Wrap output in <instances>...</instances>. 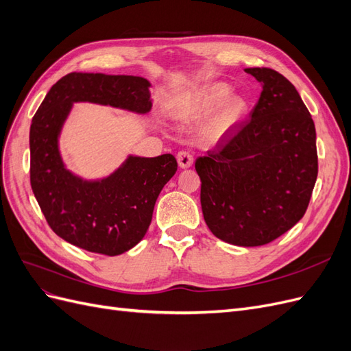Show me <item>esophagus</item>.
<instances>
[{
    "instance_id": "obj_1",
    "label": "esophagus",
    "mask_w": 351,
    "mask_h": 351,
    "mask_svg": "<svg viewBox=\"0 0 351 351\" xmlns=\"http://www.w3.org/2000/svg\"><path fill=\"white\" fill-rule=\"evenodd\" d=\"M177 162L180 168H189L193 164V155L189 151H180L177 154Z\"/></svg>"
}]
</instances>
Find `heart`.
<instances>
[{
    "label": "heart",
    "mask_w": 351,
    "mask_h": 351,
    "mask_svg": "<svg viewBox=\"0 0 351 351\" xmlns=\"http://www.w3.org/2000/svg\"><path fill=\"white\" fill-rule=\"evenodd\" d=\"M228 84L215 83L186 99L177 110L180 119H199L214 111V115L205 129V137L209 142H218L231 133L243 121L247 112V102L239 95H231Z\"/></svg>",
    "instance_id": "obj_1"
}]
</instances>
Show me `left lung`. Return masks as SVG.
Returning a JSON list of instances; mask_svg holds the SVG:
<instances>
[{
  "label": "left lung",
  "instance_id": "obj_1",
  "mask_svg": "<svg viewBox=\"0 0 351 351\" xmlns=\"http://www.w3.org/2000/svg\"><path fill=\"white\" fill-rule=\"evenodd\" d=\"M261 98L206 156L196 159L200 205L219 240L262 246L299 222L317 177L316 132L299 92L271 69H244Z\"/></svg>",
  "mask_w": 351,
  "mask_h": 351
}]
</instances>
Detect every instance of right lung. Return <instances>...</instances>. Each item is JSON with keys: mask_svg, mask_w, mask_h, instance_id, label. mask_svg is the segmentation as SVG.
<instances>
[{"mask_svg": "<svg viewBox=\"0 0 351 351\" xmlns=\"http://www.w3.org/2000/svg\"><path fill=\"white\" fill-rule=\"evenodd\" d=\"M151 83L139 76L70 73L49 89L30 124V184L58 237L117 256L134 247L152 221L155 202L177 171L171 154L129 155L108 176L83 178L66 167L60 136L73 104L90 102L134 114L152 108Z\"/></svg>", "mask_w": 351, "mask_h": 351, "instance_id": "add662e5", "label": "right lung"}]
</instances>
